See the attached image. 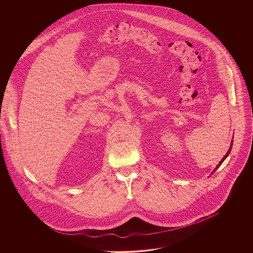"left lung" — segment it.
<instances>
[{
  "label": "left lung",
  "instance_id": "obj_1",
  "mask_svg": "<svg viewBox=\"0 0 253 253\" xmlns=\"http://www.w3.org/2000/svg\"><path fill=\"white\" fill-rule=\"evenodd\" d=\"M231 146H232V144H231ZM231 146H230V148H229V151H228V153H227V154H226V156H225V157H223V158H222V160H221V161H220V162H219V164H218V165H217L216 168L214 169V170H213V172H214V171H215V170H216L217 169L219 168V166H220V165H221V164H222V163H223V161H224V160H225V159H226V158H227V157H228V156H229V153H230V150H231Z\"/></svg>",
  "mask_w": 253,
  "mask_h": 253
}]
</instances>
